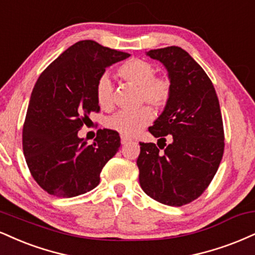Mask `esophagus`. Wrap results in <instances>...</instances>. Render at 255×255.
<instances>
[{
  "label": "esophagus",
  "mask_w": 255,
  "mask_h": 255,
  "mask_svg": "<svg viewBox=\"0 0 255 255\" xmlns=\"http://www.w3.org/2000/svg\"><path fill=\"white\" fill-rule=\"evenodd\" d=\"M130 139H128V137H126V136H121V143L122 145H127L128 142H130Z\"/></svg>",
  "instance_id": "1"
}]
</instances>
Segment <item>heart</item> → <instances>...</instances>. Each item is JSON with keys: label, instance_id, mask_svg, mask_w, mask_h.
I'll return each mask as SVG.
<instances>
[{"label": "heart", "instance_id": "heart-1", "mask_svg": "<svg viewBox=\"0 0 255 255\" xmlns=\"http://www.w3.org/2000/svg\"><path fill=\"white\" fill-rule=\"evenodd\" d=\"M119 76L139 87V103H147L152 109L160 112L171 102L173 93L172 82L165 76L155 75L153 64L140 58L126 60L118 70ZM114 87L108 75L101 76L95 85V97L101 109L110 110L114 106ZM152 113L148 107L122 112L109 116L106 120L108 129L121 134L122 136H134L151 122Z\"/></svg>", "mask_w": 255, "mask_h": 255}]
</instances>
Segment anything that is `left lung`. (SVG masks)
I'll use <instances>...</instances> for the list:
<instances>
[{
    "instance_id": "1",
    "label": "left lung",
    "mask_w": 255,
    "mask_h": 255,
    "mask_svg": "<svg viewBox=\"0 0 255 255\" xmlns=\"http://www.w3.org/2000/svg\"><path fill=\"white\" fill-rule=\"evenodd\" d=\"M164 64L172 82L171 102L148 128L158 145L140 142L141 189L159 203L182 207L207 190L225 151V130L213 82L191 56L178 46L147 52ZM171 137L164 148L158 143ZM160 149H164L161 152Z\"/></svg>"
}]
</instances>
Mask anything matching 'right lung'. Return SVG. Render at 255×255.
Masks as SVG:
<instances>
[{
  "mask_svg": "<svg viewBox=\"0 0 255 255\" xmlns=\"http://www.w3.org/2000/svg\"><path fill=\"white\" fill-rule=\"evenodd\" d=\"M93 40L70 46L42 71L30 96L22 128V148L34 180L47 194L70 198L100 184L104 165L121 145L118 131L98 129L94 143L78 137L106 67L129 57Z\"/></svg>",
  "mask_w": 255,
  "mask_h": 255,
  "instance_id": "obj_1",
  "label": "right lung"
}]
</instances>
